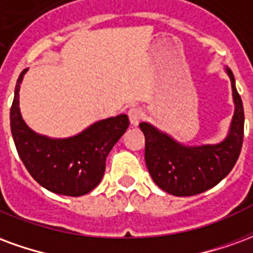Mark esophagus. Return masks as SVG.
I'll use <instances>...</instances> for the list:
<instances>
[{"label": "esophagus", "instance_id": "obj_1", "mask_svg": "<svg viewBox=\"0 0 253 253\" xmlns=\"http://www.w3.org/2000/svg\"><path fill=\"white\" fill-rule=\"evenodd\" d=\"M143 118V111L139 108V107H132L128 110V119H130V123L131 125H138L139 122L142 121Z\"/></svg>", "mask_w": 253, "mask_h": 253}]
</instances>
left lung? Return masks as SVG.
<instances>
[{"mask_svg": "<svg viewBox=\"0 0 253 253\" xmlns=\"http://www.w3.org/2000/svg\"><path fill=\"white\" fill-rule=\"evenodd\" d=\"M228 74L236 104L230 132L223 142L210 146L187 148L149 123L139 127L145 135V161L153 181L161 190L175 196H191L211 188L239 160L244 139V108L230 69Z\"/></svg>", "mask_w": 253, "mask_h": 253, "instance_id": "left-lung-1", "label": "left lung"}]
</instances>
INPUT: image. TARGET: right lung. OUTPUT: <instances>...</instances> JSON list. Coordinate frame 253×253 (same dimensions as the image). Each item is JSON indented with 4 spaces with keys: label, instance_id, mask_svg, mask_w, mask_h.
<instances>
[{
    "label": "right lung",
    "instance_id": "right-lung-1",
    "mask_svg": "<svg viewBox=\"0 0 253 253\" xmlns=\"http://www.w3.org/2000/svg\"><path fill=\"white\" fill-rule=\"evenodd\" d=\"M17 78L10 107V130L23 164L46 190L67 196H81L97 186L104 175L105 159L130 125L125 114L108 118L67 139L38 135L25 125L19 108Z\"/></svg>",
    "mask_w": 253,
    "mask_h": 253
}]
</instances>
